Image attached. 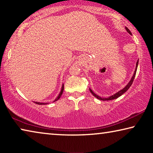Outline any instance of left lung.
Segmentation results:
<instances>
[{"label":"left lung","mask_w":153,"mask_h":153,"mask_svg":"<svg viewBox=\"0 0 153 153\" xmlns=\"http://www.w3.org/2000/svg\"><path fill=\"white\" fill-rule=\"evenodd\" d=\"M126 30L127 32H128L129 33V34L131 35V32H130V31H129V30L128 29V27H126ZM138 61H137V63H136V65L135 71H134V74H133L132 77H131V79L129 80V82L128 83V84H127L126 86L123 88H122L121 90H120V91L117 92L115 93V94H113V95H111V96H110V97H107V98L101 97H100V96L97 95V94H95V93L92 91V90L90 88L89 89H90V92L92 93V94H93V96H94V97H96L97 98H98V100H114V99H115V98H117L118 97H121V95H122L123 94H124V93H125V92L127 91V90H128L129 88V87H130V86H131V85L132 84L133 81H134V77H135V76H136V71H137V67H138Z\"/></svg>","instance_id":"1"}]
</instances>
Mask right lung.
<instances>
[{"instance_id": "1", "label": "right lung", "mask_w": 153, "mask_h": 153, "mask_svg": "<svg viewBox=\"0 0 153 153\" xmlns=\"http://www.w3.org/2000/svg\"><path fill=\"white\" fill-rule=\"evenodd\" d=\"M63 90H64V84H62V86H61V89L60 92H59V95L57 96V97H56V98H55V99L54 100L53 102L56 101V100H59V98H60V97H61L62 94H63ZM35 102L36 104H37V105H47V104H48V102Z\"/></svg>"}]
</instances>
